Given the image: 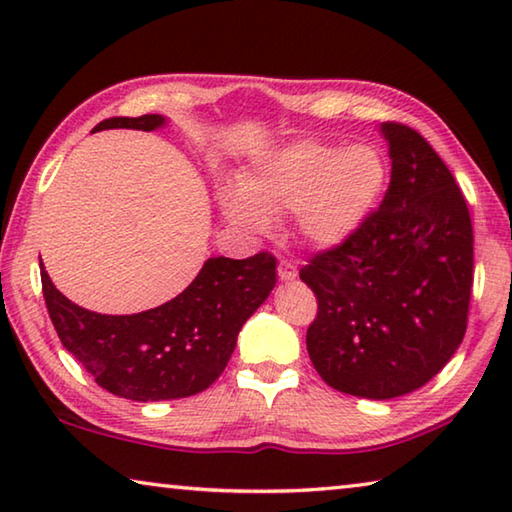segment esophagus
Segmentation results:
<instances>
[{"instance_id": "esophagus-1", "label": "esophagus", "mask_w": 512, "mask_h": 512, "mask_svg": "<svg viewBox=\"0 0 512 512\" xmlns=\"http://www.w3.org/2000/svg\"><path fill=\"white\" fill-rule=\"evenodd\" d=\"M277 275H280L282 282H289V280H296L298 277V268L293 266L287 259H280V264H277Z\"/></svg>"}]
</instances>
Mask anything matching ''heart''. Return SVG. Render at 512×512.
Instances as JSON below:
<instances>
[{
  "instance_id": "heart-1",
  "label": "heart",
  "mask_w": 512,
  "mask_h": 512,
  "mask_svg": "<svg viewBox=\"0 0 512 512\" xmlns=\"http://www.w3.org/2000/svg\"><path fill=\"white\" fill-rule=\"evenodd\" d=\"M388 160L372 144L300 140L255 160L241 189H223L221 205L239 228L268 232L293 212L300 237L314 248H339L357 235L381 203Z\"/></svg>"
}]
</instances>
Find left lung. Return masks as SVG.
<instances>
[{"label": "left lung", "mask_w": 512, "mask_h": 512, "mask_svg": "<svg viewBox=\"0 0 512 512\" xmlns=\"http://www.w3.org/2000/svg\"><path fill=\"white\" fill-rule=\"evenodd\" d=\"M391 185L348 244L300 271L316 293L309 359L336 391L393 400L438 375L458 350L470 307L474 237L452 171L413 128L379 126Z\"/></svg>", "instance_id": "left-lung-1"}]
</instances>
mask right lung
<instances>
[{"label": "right lung", "mask_w": 512, "mask_h": 512, "mask_svg": "<svg viewBox=\"0 0 512 512\" xmlns=\"http://www.w3.org/2000/svg\"><path fill=\"white\" fill-rule=\"evenodd\" d=\"M167 117H112L94 126L158 131ZM42 293L60 343L108 393L133 402L205 391L235 352L246 320L273 291L275 257H210L189 287L155 309L110 316L65 298L40 262Z\"/></svg>", "instance_id": "right-lung-1"}]
</instances>
